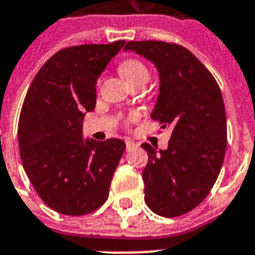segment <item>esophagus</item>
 I'll return each instance as SVG.
<instances>
[{"instance_id":"obj_1","label":"esophagus","mask_w":255,"mask_h":255,"mask_svg":"<svg viewBox=\"0 0 255 255\" xmlns=\"http://www.w3.org/2000/svg\"><path fill=\"white\" fill-rule=\"evenodd\" d=\"M126 146H127V150H131V149L136 148L137 144H134V142L131 141V140H127V141H126Z\"/></svg>"}]
</instances>
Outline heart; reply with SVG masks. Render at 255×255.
Listing matches in <instances>:
<instances>
[{
    "instance_id": "obj_1",
    "label": "heart",
    "mask_w": 255,
    "mask_h": 255,
    "mask_svg": "<svg viewBox=\"0 0 255 255\" xmlns=\"http://www.w3.org/2000/svg\"><path fill=\"white\" fill-rule=\"evenodd\" d=\"M119 70H121V74L128 84H131V82H134V81L137 80H144V78L148 80L149 77L148 69H146L145 65L141 61L134 59L126 60L124 63H122Z\"/></svg>"
}]
</instances>
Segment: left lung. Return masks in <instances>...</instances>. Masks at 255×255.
<instances>
[{"label":"left lung","mask_w":255,"mask_h":255,"mask_svg":"<svg viewBox=\"0 0 255 255\" xmlns=\"http://www.w3.org/2000/svg\"><path fill=\"white\" fill-rule=\"evenodd\" d=\"M132 51L154 64L160 88L153 121L169 128L165 150L148 142L142 170L146 206L163 217L187 214L210 194L227 148V117L220 88L187 48L165 41H129Z\"/></svg>","instance_id":"left-lung-1"}]
</instances>
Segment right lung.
Listing matches in <instances>:
<instances>
[{
  "label": "right lung",
  "instance_id": "1",
  "mask_svg": "<svg viewBox=\"0 0 255 255\" xmlns=\"http://www.w3.org/2000/svg\"><path fill=\"white\" fill-rule=\"evenodd\" d=\"M124 44L61 49L28 88L18 123L20 160L41 200L56 212L82 216L109 198L126 142L84 138L82 123L95 107L99 76Z\"/></svg>",
  "mask_w": 255,
  "mask_h": 255
}]
</instances>
